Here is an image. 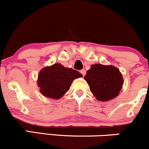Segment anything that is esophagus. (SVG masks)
I'll use <instances>...</instances> for the list:
<instances>
[{"label": "esophagus", "instance_id": "34e87169", "mask_svg": "<svg viewBox=\"0 0 149 149\" xmlns=\"http://www.w3.org/2000/svg\"><path fill=\"white\" fill-rule=\"evenodd\" d=\"M80 73H81L82 75H83V76H84L85 75V73H86V71H85V69H82L81 71H80Z\"/></svg>", "mask_w": 149, "mask_h": 149}]
</instances>
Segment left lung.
<instances>
[{
  "label": "left lung",
  "mask_w": 149,
  "mask_h": 149,
  "mask_svg": "<svg viewBox=\"0 0 149 149\" xmlns=\"http://www.w3.org/2000/svg\"><path fill=\"white\" fill-rule=\"evenodd\" d=\"M97 100L107 102L119 95L123 78L119 69L111 65H92L84 77Z\"/></svg>",
  "instance_id": "left-lung-1"
}]
</instances>
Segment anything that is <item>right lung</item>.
Masks as SVG:
<instances>
[{"label":"right lung","mask_w":149,"mask_h":149,"mask_svg":"<svg viewBox=\"0 0 149 149\" xmlns=\"http://www.w3.org/2000/svg\"><path fill=\"white\" fill-rule=\"evenodd\" d=\"M82 76L76 70L57 63L41 69L38 78V86L45 97L58 100L69 91L73 80Z\"/></svg>","instance_id":"add662e5"}]
</instances>
